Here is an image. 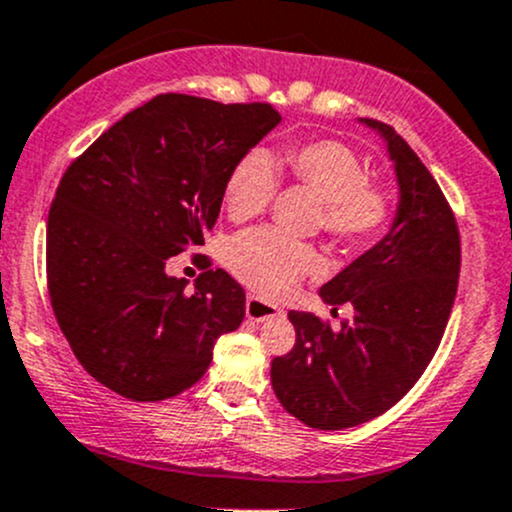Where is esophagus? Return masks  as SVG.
Instances as JSON below:
<instances>
[{
	"instance_id": "34e87169",
	"label": "esophagus",
	"mask_w": 512,
	"mask_h": 512,
	"mask_svg": "<svg viewBox=\"0 0 512 512\" xmlns=\"http://www.w3.org/2000/svg\"><path fill=\"white\" fill-rule=\"evenodd\" d=\"M245 314L250 321H265V319H274V316H282L284 311L279 309V306H274V304H270V301H265L260 297H247Z\"/></svg>"
}]
</instances>
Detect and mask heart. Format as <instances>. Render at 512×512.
Returning a JSON list of instances; mask_svg holds the SVG:
<instances>
[{
	"label": "heart",
	"instance_id": "obj_1",
	"mask_svg": "<svg viewBox=\"0 0 512 512\" xmlns=\"http://www.w3.org/2000/svg\"><path fill=\"white\" fill-rule=\"evenodd\" d=\"M282 164L294 184L321 198L319 225L341 250H360L375 242L395 218V196L383 181L368 179L363 159L338 139L294 142L282 152ZM279 176L267 149L245 152L228 171L223 186L225 211L233 220H250L272 203ZM225 265L245 287L284 297L324 262L306 242L272 228L235 235L225 250Z\"/></svg>",
	"mask_w": 512,
	"mask_h": 512
}]
</instances>
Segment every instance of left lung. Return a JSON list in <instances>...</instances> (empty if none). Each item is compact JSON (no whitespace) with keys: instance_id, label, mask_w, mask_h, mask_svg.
<instances>
[{"instance_id":"obj_1","label":"left lung","mask_w":512,"mask_h":512,"mask_svg":"<svg viewBox=\"0 0 512 512\" xmlns=\"http://www.w3.org/2000/svg\"><path fill=\"white\" fill-rule=\"evenodd\" d=\"M400 181L392 230L321 287L333 309L353 306L338 331L314 314L289 311L297 343L272 360V387L292 417L314 429H346L395 407L437 353L461 270L456 215L427 166L385 122Z\"/></svg>"}]
</instances>
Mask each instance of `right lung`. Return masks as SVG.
<instances>
[{
  "label": "right lung",
  "mask_w": 512,
  "mask_h": 512,
  "mask_svg": "<svg viewBox=\"0 0 512 512\" xmlns=\"http://www.w3.org/2000/svg\"><path fill=\"white\" fill-rule=\"evenodd\" d=\"M282 115L270 102L161 93L102 132L63 174L46 228L53 314L78 363L117 395L157 402L203 378L245 292L206 262L196 289L166 262L203 245L228 171Z\"/></svg>",
  "instance_id": "add662e5"
}]
</instances>
